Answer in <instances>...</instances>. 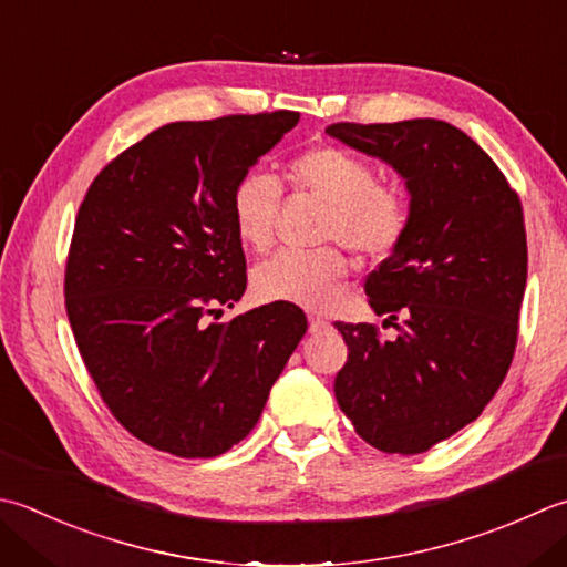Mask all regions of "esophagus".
Wrapping results in <instances>:
<instances>
[{"label":"esophagus","mask_w":567,"mask_h":567,"mask_svg":"<svg viewBox=\"0 0 567 567\" xmlns=\"http://www.w3.org/2000/svg\"><path fill=\"white\" fill-rule=\"evenodd\" d=\"M327 327V319L319 317V315H309V334H317V331H321Z\"/></svg>","instance_id":"34e87169"}]
</instances>
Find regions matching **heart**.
Instances as JSON below:
<instances>
[{"label":"heart","mask_w":567,"mask_h":567,"mask_svg":"<svg viewBox=\"0 0 567 567\" xmlns=\"http://www.w3.org/2000/svg\"><path fill=\"white\" fill-rule=\"evenodd\" d=\"M287 179L327 202L324 240H337L363 258H385L410 226V202L403 188L375 182V169L359 154L319 144L285 166ZM282 188L275 176L250 169L230 192V220L238 240L250 250L270 248ZM349 275L347 252L337 246L319 250H280L252 272V290L265 302L324 307Z\"/></svg>","instance_id":"obj_1"}]
</instances>
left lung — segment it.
I'll return each instance as SVG.
<instances>
[{
  "instance_id": "1",
  "label": "left lung",
  "mask_w": 567,
  "mask_h": 567,
  "mask_svg": "<svg viewBox=\"0 0 567 567\" xmlns=\"http://www.w3.org/2000/svg\"><path fill=\"white\" fill-rule=\"evenodd\" d=\"M327 135L391 164L410 194L401 246L365 277L369 305L398 337L337 321L349 347L337 403L371 447L427 452L482 415L512 365L524 208L489 154L450 122H337Z\"/></svg>"
}]
</instances>
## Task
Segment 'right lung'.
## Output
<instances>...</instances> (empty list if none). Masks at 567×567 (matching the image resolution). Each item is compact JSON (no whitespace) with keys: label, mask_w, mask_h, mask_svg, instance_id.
Segmentation results:
<instances>
[{"label":"right lung","mask_w":567,"mask_h":567,"mask_svg":"<svg viewBox=\"0 0 567 567\" xmlns=\"http://www.w3.org/2000/svg\"><path fill=\"white\" fill-rule=\"evenodd\" d=\"M297 122H172L117 154L78 208L65 312L100 398L144 445L186 460L238 445L305 337L290 302L208 321L248 282L233 186Z\"/></svg>","instance_id":"add662e5"}]
</instances>
